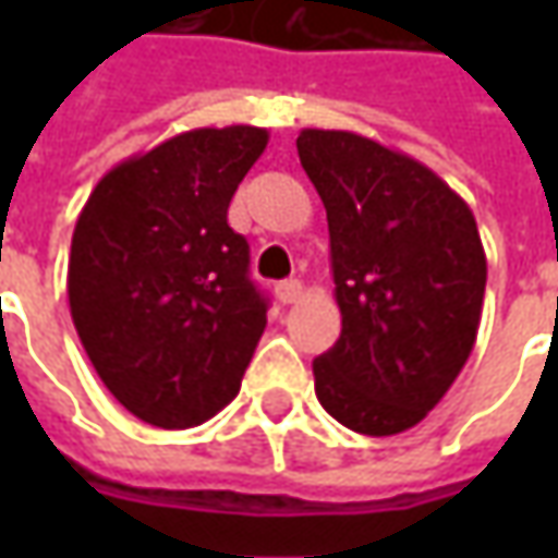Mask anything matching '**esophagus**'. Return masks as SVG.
Wrapping results in <instances>:
<instances>
[{"label":"esophagus","mask_w":558,"mask_h":558,"mask_svg":"<svg viewBox=\"0 0 558 558\" xmlns=\"http://www.w3.org/2000/svg\"><path fill=\"white\" fill-rule=\"evenodd\" d=\"M301 294H304V286H301L298 279H286V282L276 286V298H279L282 304H298Z\"/></svg>","instance_id":"obj_1"}]
</instances>
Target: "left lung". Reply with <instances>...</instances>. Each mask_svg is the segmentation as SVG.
I'll return each instance as SVG.
<instances>
[{
    "label": "left lung",
    "mask_w": 558,
    "mask_h": 558,
    "mask_svg": "<svg viewBox=\"0 0 558 558\" xmlns=\"http://www.w3.org/2000/svg\"><path fill=\"white\" fill-rule=\"evenodd\" d=\"M326 204L341 335L313 360L323 410L360 435L418 425L457 381L482 323V235L435 170L348 130H301Z\"/></svg>",
    "instance_id": "obj_1"
}]
</instances>
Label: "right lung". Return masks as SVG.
<instances>
[{
	"instance_id": "right-lung-1",
	"label": "right lung",
	"mask_w": 558,
	"mask_h": 558,
	"mask_svg": "<svg viewBox=\"0 0 558 558\" xmlns=\"http://www.w3.org/2000/svg\"><path fill=\"white\" fill-rule=\"evenodd\" d=\"M267 140L260 126L180 133L108 170L76 217V335L105 388L148 425L217 416L267 329L245 235L226 223Z\"/></svg>"
}]
</instances>
